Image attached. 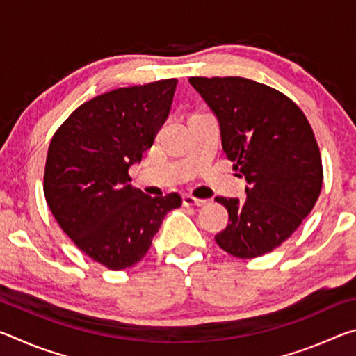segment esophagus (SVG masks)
<instances>
[{
    "label": "esophagus",
    "instance_id": "esophagus-1",
    "mask_svg": "<svg viewBox=\"0 0 356 356\" xmlns=\"http://www.w3.org/2000/svg\"><path fill=\"white\" fill-rule=\"evenodd\" d=\"M182 202H184L185 207H201V206H206V204H207L206 200H196V197H193L190 195L184 196Z\"/></svg>",
    "mask_w": 356,
    "mask_h": 356
}]
</instances>
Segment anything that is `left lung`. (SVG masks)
Wrapping results in <instances>:
<instances>
[{
    "label": "left lung",
    "mask_w": 356,
    "mask_h": 356,
    "mask_svg": "<svg viewBox=\"0 0 356 356\" xmlns=\"http://www.w3.org/2000/svg\"><path fill=\"white\" fill-rule=\"evenodd\" d=\"M220 122L222 150L245 177L246 200L216 196L229 222L215 236L238 259L267 254L297 231L322 190L314 131L298 105L276 89L242 76H191Z\"/></svg>",
    "instance_id": "left-lung-1"
}]
</instances>
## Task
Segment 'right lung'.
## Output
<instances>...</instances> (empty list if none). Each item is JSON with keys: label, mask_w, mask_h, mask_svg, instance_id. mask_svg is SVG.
<instances>
[{"label": "right lung", "mask_w": 356, "mask_h": 356, "mask_svg": "<svg viewBox=\"0 0 356 356\" xmlns=\"http://www.w3.org/2000/svg\"><path fill=\"white\" fill-rule=\"evenodd\" d=\"M176 78L119 88L78 106L48 147L44 195L72 242L119 272L146 256L177 193L149 196L131 188L129 168L141 161L171 110Z\"/></svg>", "instance_id": "right-lung-1"}]
</instances>
